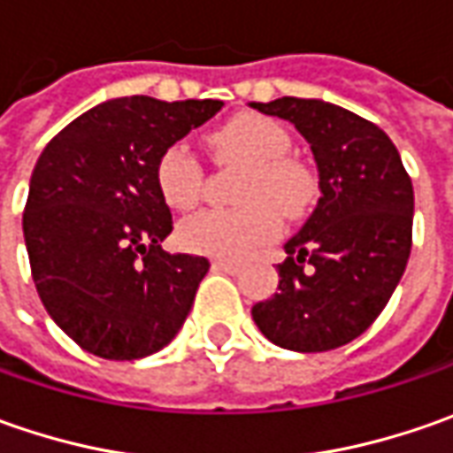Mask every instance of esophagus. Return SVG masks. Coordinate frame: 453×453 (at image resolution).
I'll list each match as a JSON object with an SVG mask.
<instances>
[{"label": "esophagus", "instance_id": "obj_1", "mask_svg": "<svg viewBox=\"0 0 453 453\" xmlns=\"http://www.w3.org/2000/svg\"><path fill=\"white\" fill-rule=\"evenodd\" d=\"M211 270L234 274V272H239V265H236V262H229V259H214V262H211Z\"/></svg>", "mask_w": 453, "mask_h": 453}]
</instances>
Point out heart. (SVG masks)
Segmentation results:
<instances>
[{
  "instance_id": "obj_1",
  "label": "heart",
  "mask_w": 453,
  "mask_h": 453,
  "mask_svg": "<svg viewBox=\"0 0 453 453\" xmlns=\"http://www.w3.org/2000/svg\"><path fill=\"white\" fill-rule=\"evenodd\" d=\"M219 164L244 165L236 186V209H206L183 219L176 239L186 252L217 259H242L280 234V214L295 217L315 196V179L300 161L289 158V133L267 115L244 113L226 120L206 138ZM161 199L176 209H191L201 196L203 171L183 143L161 150L153 165Z\"/></svg>"
}]
</instances>
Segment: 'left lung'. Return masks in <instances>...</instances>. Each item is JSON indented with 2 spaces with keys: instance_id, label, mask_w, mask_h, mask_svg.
I'll use <instances>...</instances> for the list:
<instances>
[{
  "instance_id": "obj_1",
  "label": "left lung",
  "mask_w": 453,
  "mask_h": 453,
  "mask_svg": "<svg viewBox=\"0 0 453 453\" xmlns=\"http://www.w3.org/2000/svg\"><path fill=\"white\" fill-rule=\"evenodd\" d=\"M252 108L303 133L320 176L318 206L277 265L280 288L252 318L280 348L335 350L373 325L403 277L413 186L391 138L360 115L304 97Z\"/></svg>"
}]
</instances>
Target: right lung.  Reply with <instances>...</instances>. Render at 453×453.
Wrapping results in <instances>:
<instances>
[{
    "label": "right lung",
    "mask_w": 453,
    "mask_h": 453,
    "mask_svg": "<svg viewBox=\"0 0 453 453\" xmlns=\"http://www.w3.org/2000/svg\"><path fill=\"white\" fill-rule=\"evenodd\" d=\"M221 100H105L37 158L22 229L37 295L82 350L105 360L158 353L194 304L206 257L168 254L173 219L153 165L221 111Z\"/></svg>",
    "instance_id": "obj_1"
}]
</instances>
